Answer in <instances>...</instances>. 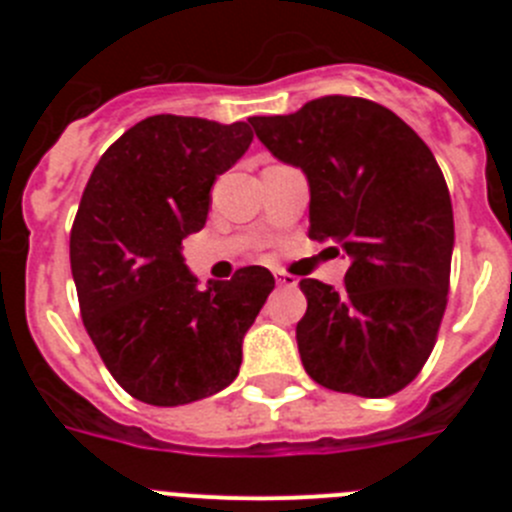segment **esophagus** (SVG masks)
<instances>
[{
  "label": "esophagus",
  "instance_id": "1",
  "mask_svg": "<svg viewBox=\"0 0 512 512\" xmlns=\"http://www.w3.org/2000/svg\"><path fill=\"white\" fill-rule=\"evenodd\" d=\"M274 279H277L279 287H297V279L282 269H274Z\"/></svg>",
  "mask_w": 512,
  "mask_h": 512
}]
</instances>
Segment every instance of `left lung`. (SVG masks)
<instances>
[{
	"label": "left lung",
	"instance_id": "1",
	"mask_svg": "<svg viewBox=\"0 0 512 512\" xmlns=\"http://www.w3.org/2000/svg\"><path fill=\"white\" fill-rule=\"evenodd\" d=\"M251 125L279 161L305 171L307 235L351 261L341 289L300 282L305 372L333 392L395 395L431 356L449 302L454 212L431 148L392 110L343 94Z\"/></svg>",
	"mask_w": 512,
	"mask_h": 512
}]
</instances>
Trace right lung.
Here are the masks:
<instances>
[{"mask_svg": "<svg viewBox=\"0 0 512 512\" xmlns=\"http://www.w3.org/2000/svg\"><path fill=\"white\" fill-rule=\"evenodd\" d=\"M246 122L153 115L94 166L71 228L81 320L115 382L174 408L225 390L274 277L243 266L197 289L182 241L202 230L217 174L248 151Z\"/></svg>", "mask_w": 512, "mask_h": 512, "instance_id": "add662e5", "label": "right lung"}]
</instances>
